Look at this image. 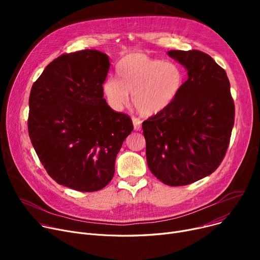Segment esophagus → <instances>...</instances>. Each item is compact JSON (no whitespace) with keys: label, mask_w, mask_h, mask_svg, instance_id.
<instances>
[{"label":"esophagus","mask_w":260,"mask_h":260,"mask_svg":"<svg viewBox=\"0 0 260 260\" xmlns=\"http://www.w3.org/2000/svg\"><path fill=\"white\" fill-rule=\"evenodd\" d=\"M133 124H134V128H135V131H140L141 129V120L140 119H138V118H135V117H133Z\"/></svg>","instance_id":"1"}]
</instances>
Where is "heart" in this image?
I'll return each mask as SVG.
<instances>
[{
    "label": "heart",
    "instance_id": "b5f03b06",
    "mask_svg": "<svg viewBox=\"0 0 260 260\" xmlns=\"http://www.w3.org/2000/svg\"><path fill=\"white\" fill-rule=\"evenodd\" d=\"M117 79L108 77L102 85L105 99L119 109L128 102V92L138 113L155 116L167 109L183 85L181 67L172 61H161L142 52L123 57L116 67Z\"/></svg>",
    "mask_w": 260,
    "mask_h": 260
}]
</instances>
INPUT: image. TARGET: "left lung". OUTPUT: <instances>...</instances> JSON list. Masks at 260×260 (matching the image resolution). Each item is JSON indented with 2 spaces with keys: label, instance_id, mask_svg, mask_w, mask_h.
Masks as SVG:
<instances>
[{
  "label": "left lung",
  "instance_id": "left-lung-1",
  "mask_svg": "<svg viewBox=\"0 0 260 260\" xmlns=\"http://www.w3.org/2000/svg\"><path fill=\"white\" fill-rule=\"evenodd\" d=\"M187 72L175 101L142 123L149 171L167 185L193 183L221 163L235 106L224 70L199 50H170Z\"/></svg>",
  "mask_w": 260,
  "mask_h": 260
}]
</instances>
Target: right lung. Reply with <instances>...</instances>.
Returning <instances> with one entry per match:
<instances>
[{
  "mask_svg": "<svg viewBox=\"0 0 260 260\" xmlns=\"http://www.w3.org/2000/svg\"><path fill=\"white\" fill-rule=\"evenodd\" d=\"M111 66L106 53L85 49L49 63L29 95L28 134L46 172L79 192L106 186L116 157L134 126L103 98Z\"/></svg>",
  "mask_w": 260,
  "mask_h": 260,
  "instance_id": "obj_1",
  "label": "right lung"
}]
</instances>
